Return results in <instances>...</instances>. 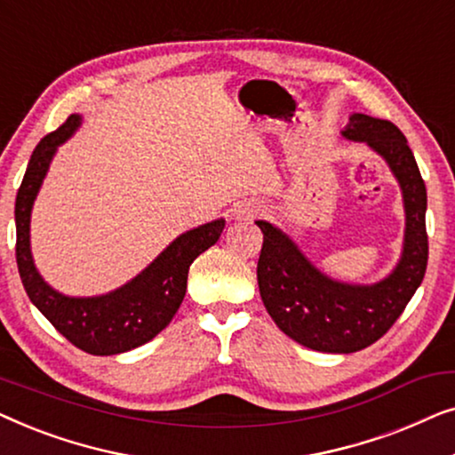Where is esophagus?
<instances>
[{
    "mask_svg": "<svg viewBox=\"0 0 455 455\" xmlns=\"http://www.w3.org/2000/svg\"><path fill=\"white\" fill-rule=\"evenodd\" d=\"M263 213V207H260L259 203L254 201H244V203H238L234 209V217L238 221H252L257 220V217Z\"/></svg>",
    "mask_w": 455,
    "mask_h": 455,
    "instance_id": "esophagus-1",
    "label": "esophagus"
}]
</instances>
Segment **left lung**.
Instances as JSON below:
<instances>
[{"label": "left lung", "mask_w": 455, "mask_h": 455, "mask_svg": "<svg viewBox=\"0 0 455 455\" xmlns=\"http://www.w3.org/2000/svg\"><path fill=\"white\" fill-rule=\"evenodd\" d=\"M341 136L381 155L400 184L406 229L389 275L366 285L338 282L310 263L288 234L257 221L263 232L257 279L267 313L298 344L331 354L358 352L383 338L419 290L428 259L427 188L406 136L364 114H352Z\"/></svg>", "instance_id": "left-lung-1"}]
</instances>
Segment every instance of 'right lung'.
Masks as SVG:
<instances>
[{"instance_id":"obj_1","label":"right lung","mask_w":455,"mask_h":455,"mask_svg":"<svg viewBox=\"0 0 455 455\" xmlns=\"http://www.w3.org/2000/svg\"><path fill=\"white\" fill-rule=\"evenodd\" d=\"M80 124L83 117L72 114L30 155L16 195V263L30 302L68 341L95 356H111L147 344L170 325L186 296L192 260L220 240L226 220L203 223L180 234L139 275L108 294L80 298L53 290L41 277L30 252V213L53 155Z\"/></svg>"}]
</instances>
